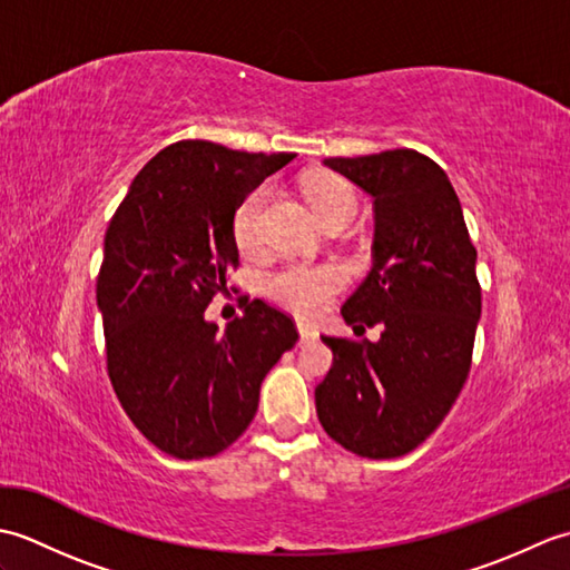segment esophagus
<instances>
[{
  "label": "esophagus",
  "mask_w": 570,
  "mask_h": 570,
  "mask_svg": "<svg viewBox=\"0 0 570 570\" xmlns=\"http://www.w3.org/2000/svg\"><path fill=\"white\" fill-rule=\"evenodd\" d=\"M298 335H301V343H311V341H316V337H318L316 328H311L308 323H298Z\"/></svg>",
  "instance_id": "34e87169"
}]
</instances>
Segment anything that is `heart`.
Wrapping results in <instances>:
<instances>
[{"label": "heart", "mask_w": 570, "mask_h": 570, "mask_svg": "<svg viewBox=\"0 0 570 570\" xmlns=\"http://www.w3.org/2000/svg\"><path fill=\"white\" fill-rule=\"evenodd\" d=\"M304 193L318 220H353L357 213L355 188L335 174H316L304 180ZM272 188L259 186L237 205L233 217V235L239 252L252 254L262 245V215L269 203ZM343 286V272L335 266L286 264L266 276V294L278 304L301 316H316L331 304L337 288Z\"/></svg>", "instance_id": "heart-1"}]
</instances>
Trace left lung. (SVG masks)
Wrapping results in <instances>:
<instances>
[{
	"instance_id": "obj_1",
	"label": "left lung",
	"mask_w": 570,
	"mask_h": 570,
	"mask_svg": "<svg viewBox=\"0 0 570 570\" xmlns=\"http://www.w3.org/2000/svg\"><path fill=\"white\" fill-rule=\"evenodd\" d=\"M372 196V272L345 301L347 325L377 343L323 335L333 367L318 421L362 458H399L439 429L463 390L480 321L478 249L443 168L414 149L323 161Z\"/></svg>"
}]
</instances>
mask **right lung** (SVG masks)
<instances>
[{
  "label": "right lung",
  "instance_id": "1",
  "mask_svg": "<svg viewBox=\"0 0 570 570\" xmlns=\"http://www.w3.org/2000/svg\"><path fill=\"white\" fill-rule=\"evenodd\" d=\"M296 154H247L186 139L131 180L105 235L98 274L107 374L131 423L159 451L210 458L257 414L259 386L298 341L262 298L225 331L205 321L237 269V205Z\"/></svg>",
  "mask_w": 570,
  "mask_h": 570
}]
</instances>
